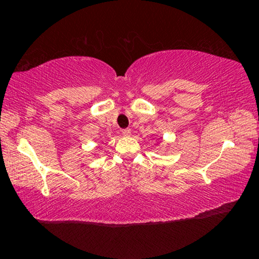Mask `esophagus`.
<instances>
[{"instance_id":"obj_1","label":"esophagus","mask_w":259,"mask_h":259,"mask_svg":"<svg viewBox=\"0 0 259 259\" xmlns=\"http://www.w3.org/2000/svg\"><path fill=\"white\" fill-rule=\"evenodd\" d=\"M122 135H123L124 137H130V135H131V130H130V129H124V130H122Z\"/></svg>"}]
</instances>
